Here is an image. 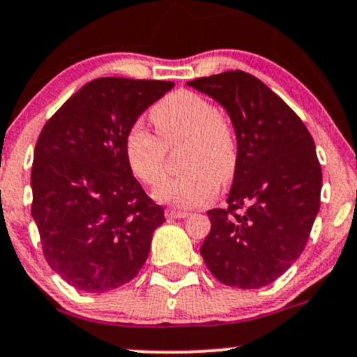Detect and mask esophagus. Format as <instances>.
<instances>
[{
    "label": "esophagus",
    "mask_w": 357,
    "mask_h": 357,
    "mask_svg": "<svg viewBox=\"0 0 357 357\" xmlns=\"http://www.w3.org/2000/svg\"><path fill=\"white\" fill-rule=\"evenodd\" d=\"M188 215H190V213L183 211V210H166V218L181 220V218H186Z\"/></svg>",
    "instance_id": "1"
}]
</instances>
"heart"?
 Returning <instances> with one entry per match:
<instances>
[{
  "mask_svg": "<svg viewBox=\"0 0 357 357\" xmlns=\"http://www.w3.org/2000/svg\"><path fill=\"white\" fill-rule=\"evenodd\" d=\"M155 134L134 124L124 136V155L134 178L147 186L161 183L166 174L167 151H179L176 178L154 191L161 203L198 208L211 202L220 184H228L238 167L235 127L206 97L191 90H174L149 110Z\"/></svg>",
  "mask_w": 357,
  "mask_h": 357,
  "instance_id": "1",
  "label": "heart"
}]
</instances>
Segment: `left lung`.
Listing matches in <instances>:
<instances>
[{
    "instance_id": "obj_1",
    "label": "left lung",
    "mask_w": 357,
    "mask_h": 357,
    "mask_svg": "<svg viewBox=\"0 0 357 357\" xmlns=\"http://www.w3.org/2000/svg\"><path fill=\"white\" fill-rule=\"evenodd\" d=\"M188 85L227 109L238 167L227 208L208 211L202 257L221 284L260 289L304 252L321 206L322 171L301 117L252 73L230 70Z\"/></svg>"
}]
</instances>
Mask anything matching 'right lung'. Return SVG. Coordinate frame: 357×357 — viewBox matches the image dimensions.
Listing matches in <instances>:
<instances>
[{
  "label": "right lung",
  "instance_id": "right-lung-1",
  "mask_svg": "<svg viewBox=\"0 0 357 357\" xmlns=\"http://www.w3.org/2000/svg\"><path fill=\"white\" fill-rule=\"evenodd\" d=\"M173 87L166 80L96 79L40 132L31 216L45 260L75 289L109 292L132 280L146 264L165 210L130 173L124 136Z\"/></svg>",
  "mask_w": 357,
  "mask_h": 357
}]
</instances>
